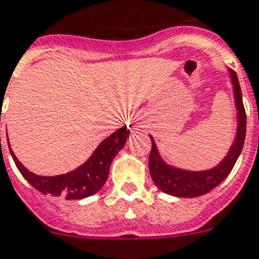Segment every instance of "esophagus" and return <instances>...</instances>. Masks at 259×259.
Returning <instances> with one entry per match:
<instances>
[{"label":"esophagus","mask_w":259,"mask_h":259,"mask_svg":"<svg viewBox=\"0 0 259 259\" xmlns=\"http://www.w3.org/2000/svg\"><path fill=\"white\" fill-rule=\"evenodd\" d=\"M132 125L135 130H138V128L142 127V122H139V120H135V121H132Z\"/></svg>","instance_id":"esophagus-1"}]
</instances>
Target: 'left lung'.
I'll return each mask as SVG.
<instances>
[{"label": "left lung", "mask_w": 259, "mask_h": 259, "mask_svg": "<svg viewBox=\"0 0 259 259\" xmlns=\"http://www.w3.org/2000/svg\"><path fill=\"white\" fill-rule=\"evenodd\" d=\"M228 72L232 81L235 105L238 110V130L231 149L217 166L207 170H186L170 166L161 158L154 139L150 135L151 151L149 155V169L155 186L165 194L179 198H195L211 191L231 174L233 165L242 153L246 138V112L243 106L242 90L236 72L232 69H229Z\"/></svg>", "instance_id": "1"}]
</instances>
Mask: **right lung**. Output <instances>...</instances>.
<instances>
[{"mask_svg": "<svg viewBox=\"0 0 259 259\" xmlns=\"http://www.w3.org/2000/svg\"><path fill=\"white\" fill-rule=\"evenodd\" d=\"M128 137H130V130L127 125H124L105 141L101 142L100 146L95 149L94 153L84 164L75 170L58 176H39L32 174L16 158L11 147L9 150L23 178L38 191L45 195L52 194L53 196H61L65 199H83L98 192L102 188L109 176V168L114 155L124 147Z\"/></svg>", "mask_w": 259, "mask_h": 259, "instance_id": "right-lung-1", "label": "right lung"}]
</instances>
